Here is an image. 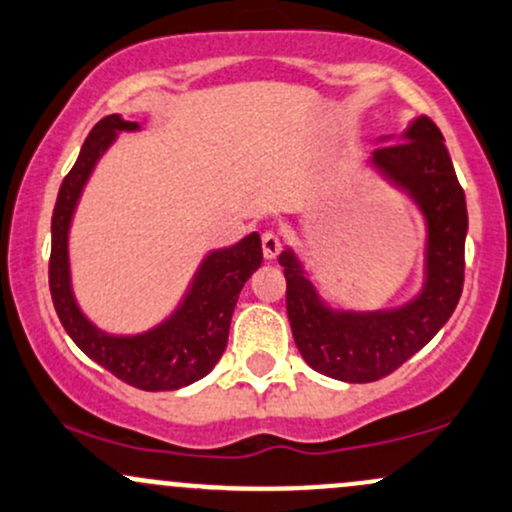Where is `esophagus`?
<instances>
[{"mask_svg":"<svg viewBox=\"0 0 512 512\" xmlns=\"http://www.w3.org/2000/svg\"><path fill=\"white\" fill-rule=\"evenodd\" d=\"M262 252L267 260H274L276 255L281 252V238L276 236L274 231H264L262 233Z\"/></svg>","mask_w":512,"mask_h":512,"instance_id":"esophagus-1","label":"esophagus"}]
</instances>
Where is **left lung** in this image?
<instances>
[{
	"mask_svg": "<svg viewBox=\"0 0 512 512\" xmlns=\"http://www.w3.org/2000/svg\"><path fill=\"white\" fill-rule=\"evenodd\" d=\"M380 137L368 163L407 192L426 221L424 284L395 308H332L286 248L279 264L286 276V313L293 342L310 368L342 383H373L402 366L436 337L462 296L467 202L440 129L416 117L402 142Z\"/></svg>",
	"mask_w": 512,
	"mask_h": 512,
	"instance_id": "obj_1",
	"label": "left lung"
}]
</instances>
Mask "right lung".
I'll use <instances>...</instances> for the list:
<instances>
[{"label": "right lung", "instance_id": "obj_1", "mask_svg": "<svg viewBox=\"0 0 512 512\" xmlns=\"http://www.w3.org/2000/svg\"><path fill=\"white\" fill-rule=\"evenodd\" d=\"M120 132H139V125L120 115L103 117L86 137L74 168L60 187L52 211V303L74 344L115 378L146 392L180 390L197 383L219 363L240 289L262 264V240L257 233H250L236 245L207 252L178 308L151 330L110 334L93 325L76 303L72 289L69 228L93 168Z\"/></svg>", "mask_w": 512, "mask_h": 512}]
</instances>
